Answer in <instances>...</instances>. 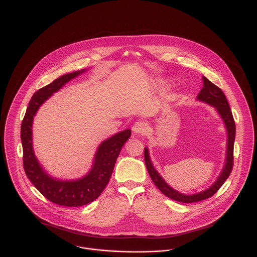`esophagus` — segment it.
Listing matches in <instances>:
<instances>
[{
  "label": "esophagus",
  "mask_w": 257,
  "mask_h": 257,
  "mask_svg": "<svg viewBox=\"0 0 257 257\" xmlns=\"http://www.w3.org/2000/svg\"><path fill=\"white\" fill-rule=\"evenodd\" d=\"M147 130H148V124L145 121H137L133 126V131L136 134H140V135H145L147 133Z\"/></svg>",
  "instance_id": "obj_1"
}]
</instances>
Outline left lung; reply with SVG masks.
<instances>
[{
    "mask_svg": "<svg viewBox=\"0 0 257 257\" xmlns=\"http://www.w3.org/2000/svg\"><path fill=\"white\" fill-rule=\"evenodd\" d=\"M197 98L201 101H204V102L214 106L217 109L218 113L220 114V116L222 117V119L225 123L227 134H228L226 163L224 165V168H223L221 174L219 175L218 179L216 180V182L210 188H208L207 190H205L201 193H198V194L185 195V194L179 193L178 191L171 188L164 181V179L159 175V173L156 171V169L154 168V166L151 162V159L149 156V151L147 148H145V152H144L146 167H147L148 173H149L151 179L153 180L154 184L158 187V189L165 196H167L175 201L182 202V203H194V202L202 201V200L212 197L221 188V186L224 184V182L227 180V178L229 177V175L232 171V168H233V149H234L236 128H235L234 118H233V115L230 110V106L226 99L225 94L218 86H216L214 83H212L209 79H207L206 77H203V87L200 90Z\"/></svg>",
    "mask_w": 257,
    "mask_h": 257,
    "instance_id": "left-lung-1",
    "label": "left lung"
}]
</instances>
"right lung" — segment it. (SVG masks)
I'll return each instance as SVG.
<instances>
[{
    "label": "right lung",
    "instance_id": "right-lung-1",
    "mask_svg": "<svg viewBox=\"0 0 257 257\" xmlns=\"http://www.w3.org/2000/svg\"><path fill=\"white\" fill-rule=\"evenodd\" d=\"M83 72L84 69L62 75L52 83L37 90L29 102L21 125L23 165L27 177L46 199L52 203L67 207L83 206L99 197L111 177L122 146L132 134L131 130H124L102 142L95 154L93 167L82 179L60 181L53 179L44 172L33 152L32 123L34 115L41 104L54 92Z\"/></svg>",
    "mask_w": 257,
    "mask_h": 257
}]
</instances>
